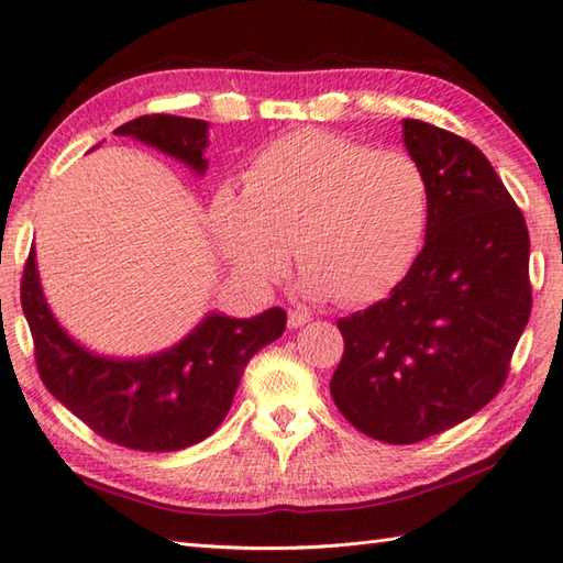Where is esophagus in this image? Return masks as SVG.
<instances>
[{
    "instance_id": "34e87169",
    "label": "esophagus",
    "mask_w": 563,
    "mask_h": 563,
    "mask_svg": "<svg viewBox=\"0 0 563 563\" xmlns=\"http://www.w3.org/2000/svg\"><path fill=\"white\" fill-rule=\"evenodd\" d=\"M308 322H310V314L308 312H302V310H290L288 312V327H290V330H298V327L308 324Z\"/></svg>"
}]
</instances>
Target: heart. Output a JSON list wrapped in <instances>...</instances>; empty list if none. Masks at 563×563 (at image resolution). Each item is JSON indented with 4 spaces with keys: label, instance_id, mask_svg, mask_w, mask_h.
Returning a JSON list of instances; mask_svg holds the SVG:
<instances>
[{
    "label": "heart",
    "instance_id": "1",
    "mask_svg": "<svg viewBox=\"0 0 563 563\" xmlns=\"http://www.w3.org/2000/svg\"><path fill=\"white\" fill-rule=\"evenodd\" d=\"M431 194L404 152H376L324 130L265 145L211 203L219 249L253 285L278 278L292 246L308 298L382 300L423 249Z\"/></svg>",
    "mask_w": 563,
    "mask_h": 563
}]
</instances>
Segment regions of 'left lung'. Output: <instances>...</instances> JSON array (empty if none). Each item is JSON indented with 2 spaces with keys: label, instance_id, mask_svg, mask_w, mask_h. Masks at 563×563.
Here are the masks:
<instances>
[{
  "label": "left lung",
  "instance_id": "1",
  "mask_svg": "<svg viewBox=\"0 0 563 563\" xmlns=\"http://www.w3.org/2000/svg\"><path fill=\"white\" fill-rule=\"evenodd\" d=\"M431 194L426 246L386 300L342 317L336 408L382 443L443 433L503 388L531 312L529 231L473 142L404 120Z\"/></svg>",
  "mask_w": 563,
  "mask_h": 563
}]
</instances>
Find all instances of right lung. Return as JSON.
I'll return each mask as SVG.
<instances>
[{
  "label": "right lung",
  "instance_id": "add662e5",
  "mask_svg": "<svg viewBox=\"0 0 563 563\" xmlns=\"http://www.w3.org/2000/svg\"><path fill=\"white\" fill-rule=\"evenodd\" d=\"M209 122L179 115H142L115 130L203 175ZM22 310L34 336L41 382L106 441L130 451L169 453L209 438L227 418L243 369L255 352L278 340L285 310L249 320L209 312L165 352L118 360L78 344L51 312L41 290L36 251L22 278Z\"/></svg>",
  "mask_w": 563,
  "mask_h": 563
}]
</instances>
